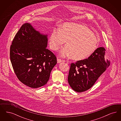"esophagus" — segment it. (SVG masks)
I'll return each instance as SVG.
<instances>
[{
	"instance_id": "1",
	"label": "esophagus",
	"mask_w": 121,
	"mask_h": 121,
	"mask_svg": "<svg viewBox=\"0 0 121 121\" xmlns=\"http://www.w3.org/2000/svg\"><path fill=\"white\" fill-rule=\"evenodd\" d=\"M64 62V61L63 60H61L60 59H59V58H57V63H60L61 62Z\"/></svg>"
}]
</instances>
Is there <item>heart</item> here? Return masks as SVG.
<instances>
[{
    "instance_id": "heart-1",
    "label": "heart",
    "mask_w": 121,
    "mask_h": 121,
    "mask_svg": "<svg viewBox=\"0 0 121 121\" xmlns=\"http://www.w3.org/2000/svg\"><path fill=\"white\" fill-rule=\"evenodd\" d=\"M66 42L60 52L63 58L71 57L82 60L91 55L98 47L97 37L87 27L80 24L64 23L60 29L53 28L49 38L50 48L58 50Z\"/></svg>"
}]
</instances>
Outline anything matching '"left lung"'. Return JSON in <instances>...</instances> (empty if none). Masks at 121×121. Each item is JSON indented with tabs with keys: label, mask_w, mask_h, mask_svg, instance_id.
<instances>
[{
	"label": "left lung",
	"mask_w": 121,
	"mask_h": 121,
	"mask_svg": "<svg viewBox=\"0 0 121 121\" xmlns=\"http://www.w3.org/2000/svg\"><path fill=\"white\" fill-rule=\"evenodd\" d=\"M105 49L98 48L88 58L71 64L68 82L76 92H81L90 89L110 65L104 58Z\"/></svg>",
	"instance_id": "8db88e82"
}]
</instances>
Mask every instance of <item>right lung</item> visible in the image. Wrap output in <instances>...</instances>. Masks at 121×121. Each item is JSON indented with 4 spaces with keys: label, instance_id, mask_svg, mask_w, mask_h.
<instances>
[{
    "label": "right lung",
    "instance_id": "1",
    "mask_svg": "<svg viewBox=\"0 0 121 121\" xmlns=\"http://www.w3.org/2000/svg\"><path fill=\"white\" fill-rule=\"evenodd\" d=\"M47 36L30 23H24L10 46V60L17 78L33 88L46 84L57 63L55 55L47 48Z\"/></svg>",
    "mask_w": 121,
    "mask_h": 121
}]
</instances>
